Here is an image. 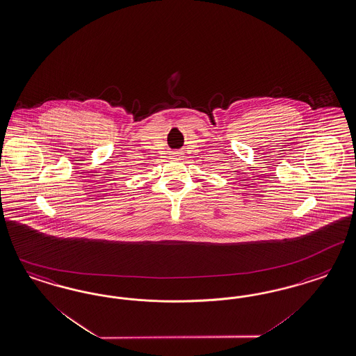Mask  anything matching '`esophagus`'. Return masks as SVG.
Instances as JSON below:
<instances>
[{"label":"esophagus","instance_id":"1","mask_svg":"<svg viewBox=\"0 0 356 356\" xmlns=\"http://www.w3.org/2000/svg\"><path fill=\"white\" fill-rule=\"evenodd\" d=\"M170 157H172V159H184V153H181V152H172Z\"/></svg>","mask_w":356,"mask_h":356}]
</instances>
